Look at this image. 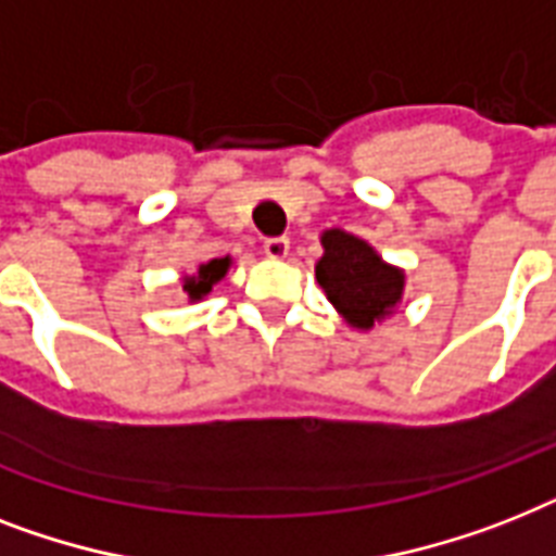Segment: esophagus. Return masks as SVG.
Segmentation results:
<instances>
[{
  "label": "esophagus",
  "instance_id": "obj_1",
  "mask_svg": "<svg viewBox=\"0 0 556 556\" xmlns=\"http://www.w3.org/2000/svg\"><path fill=\"white\" fill-rule=\"evenodd\" d=\"M288 248H291V245H288L286 237L265 239V256H268V260H286Z\"/></svg>",
  "mask_w": 556,
  "mask_h": 556
}]
</instances>
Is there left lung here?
<instances>
[{"label":"left lung","instance_id":"obj_1","mask_svg":"<svg viewBox=\"0 0 556 556\" xmlns=\"http://www.w3.org/2000/svg\"><path fill=\"white\" fill-rule=\"evenodd\" d=\"M323 256L317 260V282L337 314L356 331H371L400 308L405 270L386 263L377 248L342 228L319 233Z\"/></svg>","mask_w":556,"mask_h":556}]
</instances>
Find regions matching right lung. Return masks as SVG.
Returning a JSON list of instances; mask_svg holds the SVG:
<instances>
[{
  "instance_id": "obj_1",
  "label": "right lung",
  "mask_w": 556,
  "mask_h": 556,
  "mask_svg": "<svg viewBox=\"0 0 556 556\" xmlns=\"http://www.w3.org/2000/svg\"><path fill=\"white\" fill-rule=\"evenodd\" d=\"M231 256H219V260H207L193 274H185L182 277V293L188 302H202L207 293L214 291V286L228 274L231 268Z\"/></svg>"
}]
</instances>
